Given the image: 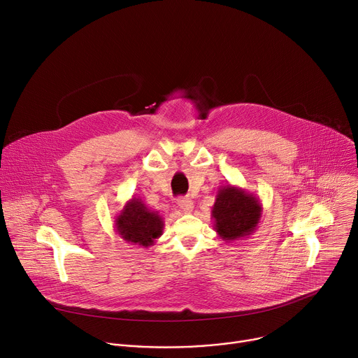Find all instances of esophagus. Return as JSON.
<instances>
[{
	"mask_svg": "<svg viewBox=\"0 0 358 358\" xmlns=\"http://www.w3.org/2000/svg\"><path fill=\"white\" fill-rule=\"evenodd\" d=\"M178 206H179L183 212H186V213L194 210V202H192L189 198H180V199L178 201Z\"/></svg>",
	"mask_w": 358,
	"mask_h": 358,
	"instance_id": "obj_1",
	"label": "esophagus"
}]
</instances>
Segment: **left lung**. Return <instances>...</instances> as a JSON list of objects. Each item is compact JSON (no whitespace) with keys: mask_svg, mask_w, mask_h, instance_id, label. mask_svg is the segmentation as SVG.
<instances>
[{"mask_svg":"<svg viewBox=\"0 0 358 358\" xmlns=\"http://www.w3.org/2000/svg\"><path fill=\"white\" fill-rule=\"evenodd\" d=\"M262 205L259 198L234 185L221 186L212 206L213 229L225 242L248 238L261 221Z\"/></svg>","mask_w":358,"mask_h":358,"instance_id":"8db88e82","label":"left lung"}]
</instances>
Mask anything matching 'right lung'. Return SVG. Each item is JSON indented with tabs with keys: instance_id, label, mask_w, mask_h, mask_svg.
Instances as JSON below:
<instances>
[{
	"instance_id": "add662e5",
	"label": "right lung",
	"mask_w": 358,
	"mask_h": 358,
	"mask_svg": "<svg viewBox=\"0 0 358 358\" xmlns=\"http://www.w3.org/2000/svg\"><path fill=\"white\" fill-rule=\"evenodd\" d=\"M163 217L157 210H152L141 198L126 202L120 213L115 217V229L126 242L149 248L163 234Z\"/></svg>"
}]
</instances>
